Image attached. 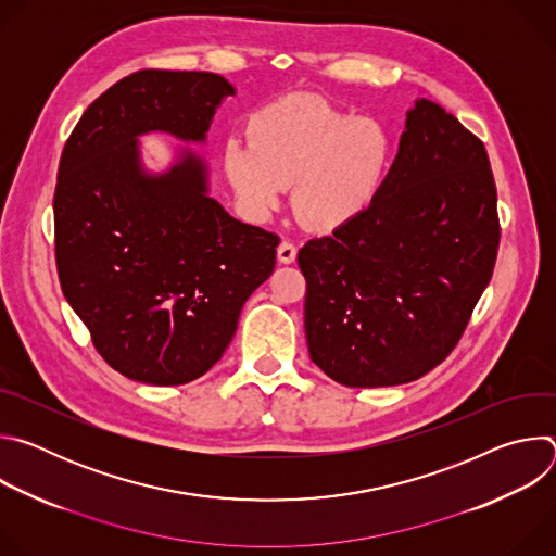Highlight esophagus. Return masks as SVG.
Instances as JSON below:
<instances>
[{
	"instance_id": "esophagus-1",
	"label": "esophagus",
	"mask_w": 556,
	"mask_h": 556,
	"mask_svg": "<svg viewBox=\"0 0 556 556\" xmlns=\"http://www.w3.org/2000/svg\"><path fill=\"white\" fill-rule=\"evenodd\" d=\"M277 257H279L281 264H292V262L296 260V247H294L292 242L283 240V242L279 244V249H277Z\"/></svg>"
}]
</instances>
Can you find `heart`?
<instances>
[{
    "mask_svg": "<svg viewBox=\"0 0 556 556\" xmlns=\"http://www.w3.org/2000/svg\"><path fill=\"white\" fill-rule=\"evenodd\" d=\"M249 138L235 136L222 151L224 174L247 215L264 219L294 185L296 217L319 232L343 228L376 202L393 157L382 123L307 94L262 108Z\"/></svg>",
    "mask_w": 556,
    "mask_h": 556,
    "instance_id": "b5f03b06",
    "label": "heart"
}]
</instances>
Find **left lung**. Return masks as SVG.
I'll list each match as a JSON object with an SVG mask.
<instances>
[{"label":"left lung","mask_w":556,"mask_h":556,"mask_svg":"<svg viewBox=\"0 0 556 556\" xmlns=\"http://www.w3.org/2000/svg\"><path fill=\"white\" fill-rule=\"evenodd\" d=\"M500 249L484 142L427 99L376 202L296 255L309 358L345 387L412 382L462 339Z\"/></svg>","instance_id":"8db88e82"}]
</instances>
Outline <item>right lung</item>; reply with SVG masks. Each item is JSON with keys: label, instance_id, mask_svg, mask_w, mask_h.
<instances>
[{"label": "right lung", "instance_id": "right-lung-1", "mask_svg": "<svg viewBox=\"0 0 556 556\" xmlns=\"http://www.w3.org/2000/svg\"><path fill=\"white\" fill-rule=\"evenodd\" d=\"M232 94L213 72L138 70L84 112L63 147L59 283L103 361L131 380L167 387L206 374L273 275L279 235L208 198L202 157L187 151L163 176L140 167V134L202 142Z\"/></svg>", "mask_w": 556, "mask_h": 556}]
</instances>
